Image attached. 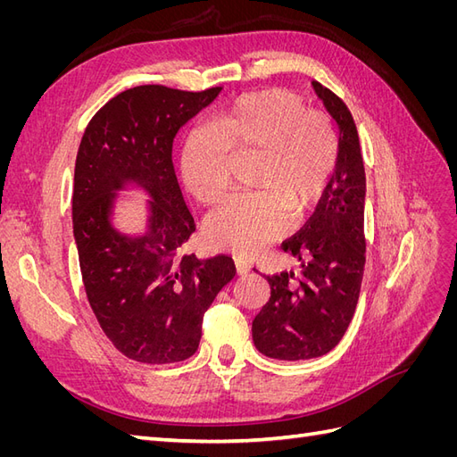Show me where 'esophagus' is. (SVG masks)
Returning a JSON list of instances; mask_svg holds the SVG:
<instances>
[{
	"instance_id": "34e87169",
	"label": "esophagus",
	"mask_w": 457,
	"mask_h": 457,
	"mask_svg": "<svg viewBox=\"0 0 457 457\" xmlns=\"http://www.w3.org/2000/svg\"><path fill=\"white\" fill-rule=\"evenodd\" d=\"M234 267H237V272H238L240 276H244V274H247V272L252 270L250 262H247V261L242 259V257H234Z\"/></svg>"
}]
</instances>
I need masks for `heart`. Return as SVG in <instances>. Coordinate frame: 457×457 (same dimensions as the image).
<instances>
[{"label":"heart","mask_w":457,"mask_h":457,"mask_svg":"<svg viewBox=\"0 0 457 457\" xmlns=\"http://www.w3.org/2000/svg\"><path fill=\"white\" fill-rule=\"evenodd\" d=\"M337 135L326 114L307 110L299 95L267 89L227 104L205 131L187 141L181 175L188 195L212 205L227 195L232 162L253 160V195L225 200L205 219L213 250L253 257L282 238L289 212L311 213L322 202L337 168Z\"/></svg>","instance_id":"heart-1"}]
</instances>
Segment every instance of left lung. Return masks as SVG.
<instances>
[{
  "label": "left lung",
  "mask_w": 457,
  "mask_h": 457,
  "mask_svg": "<svg viewBox=\"0 0 457 457\" xmlns=\"http://www.w3.org/2000/svg\"><path fill=\"white\" fill-rule=\"evenodd\" d=\"M339 129L336 175L314 215L282 250L301 272L267 276L270 299L252 324L259 353L276 361H309L329 353L347 331L366 262V173L354 120L336 93L312 81Z\"/></svg>",
  "instance_id": "8db88e82"
}]
</instances>
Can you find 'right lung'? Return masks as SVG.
<instances>
[{"label": "right lung", "instance_id": "obj_1", "mask_svg": "<svg viewBox=\"0 0 457 457\" xmlns=\"http://www.w3.org/2000/svg\"><path fill=\"white\" fill-rule=\"evenodd\" d=\"M220 87L200 93L139 86L93 116L76 156L72 223L81 278L106 337L131 361L171 364L196 353L204 314L237 274L228 255L181 247L196 230L173 168V141ZM149 196L145 230L113 225L118 191Z\"/></svg>", "mask_w": 457, "mask_h": 457}]
</instances>
